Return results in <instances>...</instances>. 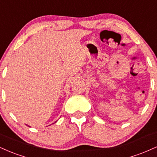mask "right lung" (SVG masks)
I'll list each match as a JSON object with an SVG mask.
<instances>
[{"instance_id": "obj_1", "label": "right lung", "mask_w": 157, "mask_h": 157, "mask_svg": "<svg viewBox=\"0 0 157 157\" xmlns=\"http://www.w3.org/2000/svg\"><path fill=\"white\" fill-rule=\"evenodd\" d=\"M56 122H57V121H56Z\"/></svg>"}]
</instances>
